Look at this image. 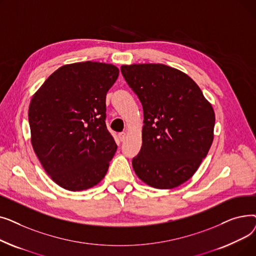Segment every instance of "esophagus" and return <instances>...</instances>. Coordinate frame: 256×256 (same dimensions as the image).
Returning <instances> with one entry per match:
<instances>
[{"label": "esophagus", "mask_w": 256, "mask_h": 256, "mask_svg": "<svg viewBox=\"0 0 256 256\" xmlns=\"http://www.w3.org/2000/svg\"><path fill=\"white\" fill-rule=\"evenodd\" d=\"M118 137H119L120 141H124V140H126V132H119V134H118Z\"/></svg>", "instance_id": "1"}]
</instances>
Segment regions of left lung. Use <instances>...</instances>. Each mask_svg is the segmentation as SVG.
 Listing matches in <instances>:
<instances>
[{"label":"left lung","mask_w":256,"mask_h":256,"mask_svg":"<svg viewBox=\"0 0 256 256\" xmlns=\"http://www.w3.org/2000/svg\"><path fill=\"white\" fill-rule=\"evenodd\" d=\"M143 106L142 146L132 158L137 176L156 189H173L190 180L212 140L214 112L186 74L165 64L121 66Z\"/></svg>","instance_id":"obj_1"}]
</instances>
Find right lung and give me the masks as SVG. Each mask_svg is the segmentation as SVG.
I'll use <instances>...</instances> for the list:
<instances>
[{"mask_svg":"<svg viewBox=\"0 0 256 256\" xmlns=\"http://www.w3.org/2000/svg\"><path fill=\"white\" fill-rule=\"evenodd\" d=\"M118 76L113 64H65L34 93L31 144L50 178L65 190L90 189L106 174L117 145L104 122L106 96Z\"/></svg>","mask_w":256,"mask_h":256,"instance_id":"add662e5","label":"right lung"}]
</instances>
